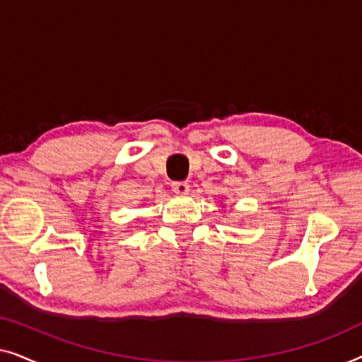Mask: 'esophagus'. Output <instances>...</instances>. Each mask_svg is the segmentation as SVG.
I'll list each match as a JSON object with an SVG mask.
<instances>
[{
	"instance_id": "obj_1",
	"label": "esophagus",
	"mask_w": 362,
	"mask_h": 362,
	"mask_svg": "<svg viewBox=\"0 0 362 362\" xmlns=\"http://www.w3.org/2000/svg\"><path fill=\"white\" fill-rule=\"evenodd\" d=\"M171 189H173V192H176V194L185 196V194H187V192H189V185H187V182H185V181H175L171 185Z\"/></svg>"
}]
</instances>
